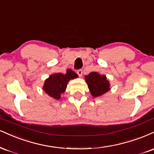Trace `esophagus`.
Here are the masks:
<instances>
[{
    "label": "esophagus",
    "mask_w": 154,
    "mask_h": 154,
    "mask_svg": "<svg viewBox=\"0 0 154 154\" xmlns=\"http://www.w3.org/2000/svg\"><path fill=\"white\" fill-rule=\"evenodd\" d=\"M82 69H78L77 71V75H79V77H82Z\"/></svg>",
    "instance_id": "esophagus-1"
}]
</instances>
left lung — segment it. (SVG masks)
<instances>
[{"instance_id": "obj_1", "label": "left lung", "mask_w": 154, "mask_h": 154, "mask_svg": "<svg viewBox=\"0 0 154 154\" xmlns=\"http://www.w3.org/2000/svg\"><path fill=\"white\" fill-rule=\"evenodd\" d=\"M85 81L88 85L90 93L93 97L103 95L110 90V82L105 75H101L96 72H90L85 76Z\"/></svg>"}]
</instances>
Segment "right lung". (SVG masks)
<instances>
[{
    "label": "right lung",
    "instance_id": "add662e5",
    "mask_svg": "<svg viewBox=\"0 0 154 154\" xmlns=\"http://www.w3.org/2000/svg\"><path fill=\"white\" fill-rule=\"evenodd\" d=\"M77 77H78V75L70 69L66 70L65 74L55 73L50 75L49 78L46 79L43 90L50 97L59 100L66 90L69 81Z\"/></svg>",
    "mask_w": 154,
    "mask_h": 154
}]
</instances>
